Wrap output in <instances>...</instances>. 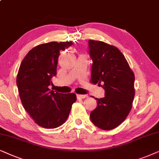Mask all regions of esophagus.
<instances>
[{
    "mask_svg": "<svg viewBox=\"0 0 159 159\" xmlns=\"http://www.w3.org/2000/svg\"><path fill=\"white\" fill-rule=\"evenodd\" d=\"M77 96V98L78 99H85L86 97H88L87 95H82V94H77L76 95Z\"/></svg>",
    "mask_w": 159,
    "mask_h": 159,
    "instance_id": "obj_1",
    "label": "esophagus"
}]
</instances>
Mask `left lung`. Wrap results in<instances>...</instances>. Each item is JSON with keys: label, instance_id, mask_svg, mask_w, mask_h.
<instances>
[{"label": "left lung", "instance_id": "obj_1", "mask_svg": "<svg viewBox=\"0 0 159 159\" xmlns=\"http://www.w3.org/2000/svg\"><path fill=\"white\" fill-rule=\"evenodd\" d=\"M89 47L93 61L90 82L102 84L105 95L96 98L97 105L91 112V120L103 130L113 129L125 120L132 107L134 74L116 46L91 39Z\"/></svg>", "mask_w": 159, "mask_h": 159}]
</instances>
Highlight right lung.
Instances as JSON below:
<instances>
[{
	"mask_svg": "<svg viewBox=\"0 0 159 159\" xmlns=\"http://www.w3.org/2000/svg\"><path fill=\"white\" fill-rule=\"evenodd\" d=\"M73 45L72 41H53L32 48L21 62L16 85L23 107L38 125L54 129L68 118L74 93L61 94L50 90L52 78L57 75L60 51Z\"/></svg>",
	"mask_w": 159,
	"mask_h": 159,
	"instance_id": "obj_1",
	"label": "right lung"
}]
</instances>
